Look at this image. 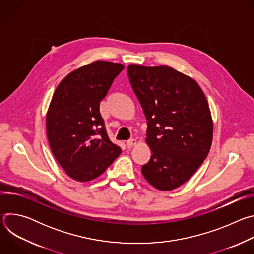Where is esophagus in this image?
Listing matches in <instances>:
<instances>
[{
  "mask_svg": "<svg viewBox=\"0 0 254 254\" xmlns=\"http://www.w3.org/2000/svg\"><path fill=\"white\" fill-rule=\"evenodd\" d=\"M136 139L135 138H129V139H127V147L128 148H131V147H133V146H135L136 144Z\"/></svg>",
  "mask_w": 254,
  "mask_h": 254,
  "instance_id": "esophagus-1",
  "label": "esophagus"
}]
</instances>
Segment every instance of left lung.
<instances>
[{
	"instance_id": "obj_1",
	"label": "left lung",
	"mask_w": 254,
	"mask_h": 254,
	"mask_svg": "<svg viewBox=\"0 0 254 254\" xmlns=\"http://www.w3.org/2000/svg\"><path fill=\"white\" fill-rule=\"evenodd\" d=\"M127 75L144 116L150 161L141 167L148 182L170 191L188 181L211 148L213 123L198 83L169 66L129 65Z\"/></svg>"
}]
</instances>
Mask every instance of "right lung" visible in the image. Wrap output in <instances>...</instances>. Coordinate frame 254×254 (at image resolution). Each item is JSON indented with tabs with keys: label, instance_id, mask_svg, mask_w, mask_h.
Wrapping results in <instances>:
<instances>
[{
	"label": "right lung",
	"instance_id": "1",
	"mask_svg": "<svg viewBox=\"0 0 254 254\" xmlns=\"http://www.w3.org/2000/svg\"><path fill=\"white\" fill-rule=\"evenodd\" d=\"M124 68L92 62L72 71L53 94L46 117L48 141L62 169L79 182L101 175L122 153L107 135L99 103Z\"/></svg>",
	"mask_w": 254,
	"mask_h": 254
}]
</instances>
